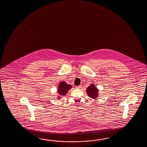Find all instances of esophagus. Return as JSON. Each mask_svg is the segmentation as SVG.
<instances>
[{
    "mask_svg": "<svg viewBox=\"0 0 147 147\" xmlns=\"http://www.w3.org/2000/svg\"><path fill=\"white\" fill-rule=\"evenodd\" d=\"M76 88H77V89H80V88H81V85H80V86H76Z\"/></svg>",
    "mask_w": 147,
    "mask_h": 147,
    "instance_id": "1",
    "label": "esophagus"
}]
</instances>
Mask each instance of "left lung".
Returning <instances> with one entry per match:
<instances>
[{"label": "left lung", "mask_w": 147, "mask_h": 147, "mask_svg": "<svg viewBox=\"0 0 147 147\" xmlns=\"http://www.w3.org/2000/svg\"><path fill=\"white\" fill-rule=\"evenodd\" d=\"M88 96L92 99H96L99 96V90L94 84H91L86 89Z\"/></svg>", "instance_id": "obj_1"}]
</instances>
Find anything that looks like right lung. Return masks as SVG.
<instances>
[{"instance_id":"add662e5","label":"right lung","mask_w":147,"mask_h":147,"mask_svg":"<svg viewBox=\"0 0 147 147\" xmlns=\"http://www.w3.org/2000/svg\"><path fill=\"white\" fill-rule=\"evenodd\" d=\"M72 88V86L70 84H67L65 81H61L59 85L58 86L57 93L58 94V96L57 98L58 99H61V97L66 96V94L68 91Z\"/></svg>"}]
</instances>
